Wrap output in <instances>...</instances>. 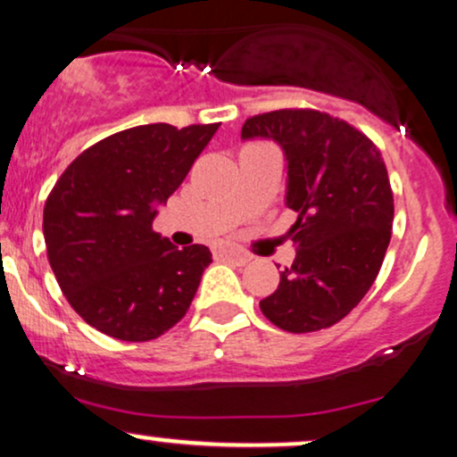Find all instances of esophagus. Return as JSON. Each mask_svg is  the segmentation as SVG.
<instances>
[{
  "label": "esophagus",
  "instance_id": "1",
  "mask_svg": "<svg viewBox=\"0 0 457 457\" xmlns=\"http://www.w3.org/2000/svg\"><path fill=\"white\" fill-rule=\"evenodd\" d=\"M213 256H216V261L235 262V264H245L247 261H250V254H247V252L241 250V247H233V245L218 247V250L213 252Z\"/></svg>",
  "mask_w": 457,
  "mask_h": 457
}]
</instances>
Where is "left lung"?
<instances>
[{"instance_id": "obj_1", "label": "left lung", "mask_w": 457, "mask_h": 457, "mask_svg": "<svg viewBox=\"0 0 457 457\" xmlns=\"http://www.w3.org/2000/svg\"><path fill=\"white\" fill-rule=\"evenodd\" d=\"M254 137L284 150L286 205L298 213L288 230L296 258L261 312L296 335L328 328L362 301L384 262L394 220L386 162L364 133L318 110L247 118L241 139Z\"/></svg>"}]
</instances>
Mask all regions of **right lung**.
<instances>
[{
    "mask_svg": "<svg viewBox=\"0 0 457 457\" xmlns=\"http://www.w3.org/2000/svg\"><path fill=\"white\" fill-rule=\"evenodd\" d=\"M218 127L127 129L84 150L56 179L44 205L48 262L93 328L150 341L188 312L212 252L199 244L178 250L152 230V220Z\"/></svg>",
    "mask_w": 457,
    "mask_h": 457,
    "instance_id": "add662e5",
    "label": "right lung"
}]
</instances>
